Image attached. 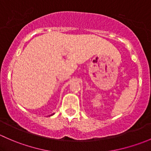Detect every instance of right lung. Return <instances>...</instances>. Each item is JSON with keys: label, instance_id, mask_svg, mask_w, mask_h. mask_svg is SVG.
<instances>
[{"label": "right lung", "instance_id": "right-lung-1", "mask_svg": "<svg viewBox=\"0 0 151 151\" xmlns=\"http://www.w3.org/2000/svg\"><path fill=\"white\" fill-rule=\"evenodd\" d=\"M52 115H53V114H52Z\"/></svg>", "mask_w": 151, "mask_h": 151}]
</instances>
